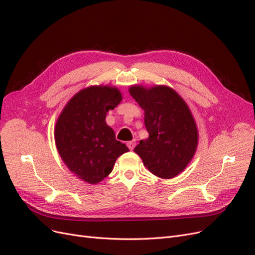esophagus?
<instances>
[{"label": "esophagus", "instance_id": "1", "mask_svg": "<svg viewBox=\"0 0 255 255\" xmlns=\"http://www.w3.org/2000/svg\"><path fill=\"white\" fill-rule=\"evenodd\" d=\"M127 145H128V148L129 150H133V149L135 148V145H136V140L134 139V140H132V141H128V142L127 143Z\"/></svg>", "mask_w": 255, "mask_h": 255}]
</instances>
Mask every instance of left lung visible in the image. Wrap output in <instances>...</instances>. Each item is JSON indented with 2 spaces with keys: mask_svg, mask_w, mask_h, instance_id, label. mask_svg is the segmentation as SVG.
<instances>
[{
  "mask_svg": "<svg viewBox=\"0 0 255 255\" xmlns=\"http://www.w3.org/2000/svg\"><path fill=\"white\" fill-rule=\"evenodd\" d=\"M129 94L144 111L149 133L134 152L149 170L161 179L181 173L194 157L198 129L186 102L168 86H132Z\"/></svg>",
  "mask_w": 255,
  "mask_h": 255,
  "instance_id": "1",
  "label": "left lung"
}]
</instances>
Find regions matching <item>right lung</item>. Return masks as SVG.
<instances>
[{"label": "right lung", "instance_id": "add662e5", "mask_svg": "<svg viewBox=\"0 0 255 255\" xmlns=\"http://www.w3.org/2000/svg\"><path fill=\"white\" fill-rule=\"evenodd\" d=\"M122 100L118 88L91 86L79 91L59 115L55 143L66 166L89 184L109 175L115 161L128 148L116 139L105 117Z\"/></svg>", "mask_w": 255, "mask_h": 255}]
</instances>
